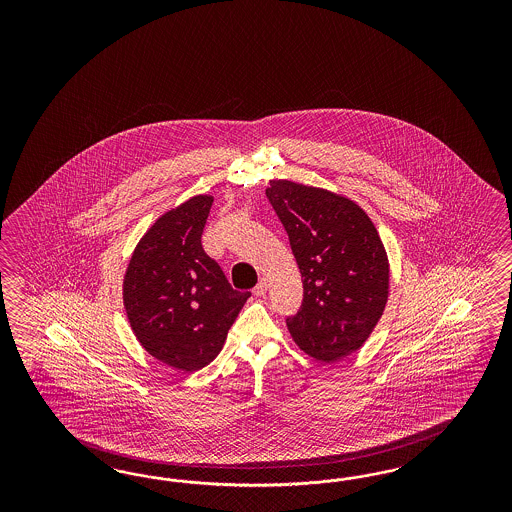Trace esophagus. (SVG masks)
<instances>
[{
  "mask_svg": "<svg viewBox=\"0 0 512 512\" xmlns=\"http://www.w3.org/2000/svg\"><path fill=\"white\" fill-rule=\"evenodd\" d=\"M266 291H268V279L261 278L259 279V283L255 285L253 293H255V296H264L266 295Z\"/></svg>",
  "mask_w": 512,
  "mask_h": 512,
  "instance_id": "1",
  "label": "esophagus"
}]
</instances>
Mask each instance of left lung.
I'll return each instance as SVG.
<instances>
[{"label":"left lung","instance_id":"8db88e82","mask_svg":"<svg viewBox=\"0 0 512 512\" xmlns=\"http://www.w3.org/2000/svg\"><path fill=\"white\" fill-rule=\"evenodd\" d=\"M266 197L289 234L304 283L287 319L296 345L325 364L355 353L387 306L390 264L370 216L323 187L270 180Z\"/></svg>","mask_w":512,"mask_h":512}]
</instances>
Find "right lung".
<instances>
[{"instance_id": "obj_1", "label": "right lung", "mask_w": 512, "mask_h": 512, "mask_svg": "<svg viewBox=\"0 0 512 512\" xmlns=\"http://www.w3.org/2000/svg\"><path fill=\"white\" fill-rule=\"evenodd\" d=\"M212 202V195H195L157 217L124 274L133 334L155 360L180 372H197L219 355L249 298L202 249Z\"/></svg>"}]
</instances>
